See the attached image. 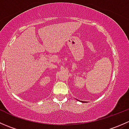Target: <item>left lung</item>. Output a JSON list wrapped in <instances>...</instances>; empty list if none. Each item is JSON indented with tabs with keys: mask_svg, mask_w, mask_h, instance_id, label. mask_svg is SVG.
<instances>
[{
	"mask_svg": "<svg viewBox=\"0 0 129 129\" xmlns=\"http://www.w3.org/2000/svg\"><path fill=\"white\" fill-rule=\"evenodd\" d=\"M78 101H79V100H78ZM80 102H83V101H80Z\"/></svg>",
	"mask_w": 129,
	"mask_h": 129,
	"instance_id": "8db88e82",
	"label": "left lung"
}]
</instances>
